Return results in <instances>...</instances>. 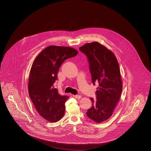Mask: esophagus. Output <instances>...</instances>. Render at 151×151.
Returning <instances> with one entry per match:
<instances>
[{
    "instance_id": "obj_1",
    "label": "esophagus",
    "mask_w": 151,
    "mask_h": 151,
    "mask_svg": "<svg viewBox=\"0 0 151 151\" xmlns=\"http://www.w3.org/2000/svg\"><path fill=\"white\" fill-rule=\"evenodd\" d=\"M73 97L75 99H80L81 97L80 95H73Z\"/></svg>"
}]
</instances>
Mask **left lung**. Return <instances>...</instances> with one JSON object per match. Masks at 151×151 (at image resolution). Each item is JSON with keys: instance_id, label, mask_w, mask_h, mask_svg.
I'll return each instance as SVG.
<instances>
[{"instance_id": "1", "label": "left lung", "mask_w": 151, "mask_h": 151, "mask_svg": "<svg viewBox=\"0 0 151 151\" xmlns=\"http://www.w3.org/2000/svg\"><path fill=\"white\" fill-rule=\"evenodd\" d=\"M79 50L87 57L92 83H99L97 100L90 98L92 106L87 115L100 123L111 116L120 99L122 83L119 64L114 54L99 42L86 44Z\"/></svg>"}]
</instances>
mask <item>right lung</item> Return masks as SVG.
Returning a JSON list of instances; mask_svg holds the SVG:
<instances>
[{
  "instance_id": "obj_1",
  "label": "right lung",
  "mask_w": 151,
  "mask_h": 151,
  "mask_svg": "<svg viewBox=\"0 0 151 151\" xmlns=\"http://www.w3.org/2000/svg\"><path fill=\"white\" fill-rule=\"evenodd\" d=\"M78 52L70 47L49 46L35 58L30 70L29 96L39 114L47 121H60L65 112L64 103L69 99L60 95L54 83L63 63Z\"/></svg>"
}]
</instances>
